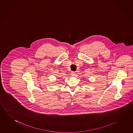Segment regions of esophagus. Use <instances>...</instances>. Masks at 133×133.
Masks as SVG:
<instances>
[{"label":"esophagus","instance_id":"34e87169","mask_svg":"<svg viewBox=\"0 0 133 133\" xmlns=\"http://www.w3.org/2000/svg\"><path fill=\"white\" fill-rule=\"evenodd\" d=\"M76 74H75V73L74 71H72V72H71V76H73V77H74L75 76V75H76Z\"/></svg>","mask_w":133,"mask_h":133}]
</instances>
